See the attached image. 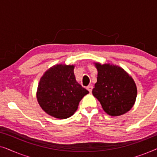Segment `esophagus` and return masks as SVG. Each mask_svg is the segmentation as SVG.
Wrapping results in <instances>:
<instances>
[{
  "instance_id": "1",
  "label": "esophagus",
  "mask_w": 157,
  "mask_h": 157,
  "mask_svg": "<svg viewBox=\"0 0 157 157\" xmlns=\"http://www.w3.org/2000/svg\"><path fill=\"white\" fill-rule=\"evenodd\" d=\"M86 89H87L88 91H89L90 93H91V92L92 91V89H93V86H91V85H89L86 87Z\"/></svg>"
}]
</instances>
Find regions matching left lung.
<instances>
[{
  "label": "left lung",
  "instance_id": "1",
  "mask_svg": "<svg viewBox=\"0 0 157 157\" xmlns=\"http://www.w3.org/2000/svg\"><path fill=\"white\" fill-rule=\"evenodd\" d=\"M98 71L97 81L92 90L107 114L123 115L136 101L137 88L134 79L124 68L109 63L94 62Z\"/></svg>",
  "mask_w": 157,
  "mask_h": 157
}]
</instances>
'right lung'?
I'll list each match as a JSON object with an SVG mask.
<instances>
[{
    "label": "right lung",
    "mask_w": 157,
    "mask_h": 157,
    "mask_svg": "<svg viewBox=\"0 0 157 157\" xmlns=\"http://www.w3.org/2000/svg\"><path fill=\"white\" fill-rule=\"evenodd\" d=\"M74 65L56 64L48 68L38 83L36 98L47 114L67 119L78 109L79 102L89 91L77 82Z\"/></svg>",
    "instance_id": "add662e5"
}]
</instances>
